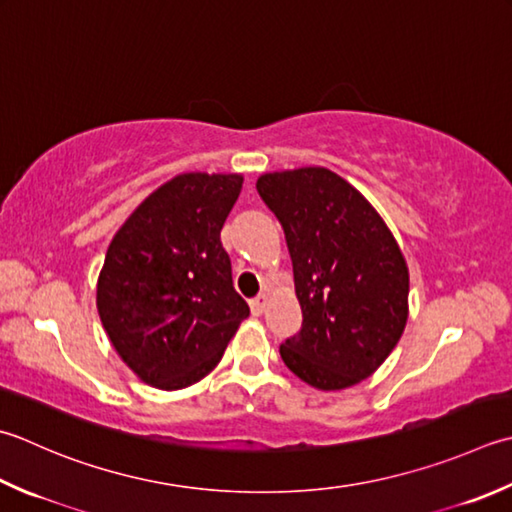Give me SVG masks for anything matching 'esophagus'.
I'll list each match as a JSON object with an SVG mask.
<instances>
[{
    "label": "esophagus",
    "instance_id": "34e87169",
    "mask_svg": "<svg viewBox=\"0 0 512 512\" xmlns=\"http://www.w3.org/2000/svg\"><path fill=\"white\" fill-rule=\"evenodd\" d=\"M266 308V295H257L255 299H250V310H253V315H262Z\"/></svg>",
    "mask_w": 512,
    "mask_h": 512
}]
</instances>
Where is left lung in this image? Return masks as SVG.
<instances>
[{
	"label": "left lung",
	"instance_id": "8db88e82",
	"mask_svg": "<svg viewBox=\"0 0 512 512\" xmlns=\"http://www.w3.org/2000/svg\"><path fill=\"white\" fill-rule=\"evenodd\" d=\"M257 193L284 228L304 317L279 355L319 390L359 384L384 364L408 319V268L393 233L328 168L262 175Z\"/></svg>",
	"mask_w": 512,
	"mask_h": 512
}]
</instances>
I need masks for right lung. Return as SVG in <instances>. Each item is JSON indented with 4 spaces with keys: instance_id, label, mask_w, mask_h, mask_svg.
Returning a JSON list of instances; mask_svg holds the SVG:
<instances>
[{
    "instance_id": "1",
    "label": "right lung",
    "mask_w": 512,
    "mask_h": 512,
    "mask_svg": "<svg viewBox=\"0 0 512 512\" xmlns=\"http://www.w3.org/2000/svg\"><path fill=\"white\" fill-rule=\"evenodd\" d=\"M242 182L177 175L135 208L108 246L99 317L119 357L150 386L199 382L250 315L219 237Z\"/></svg>"
}]
</instances>
